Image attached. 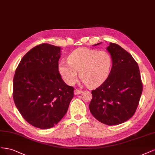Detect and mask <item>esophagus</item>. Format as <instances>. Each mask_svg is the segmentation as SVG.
Here are the masks:
<instances>
[{
    "label": "esophagus",
    "mask_w": 155,
    "mask_h": 155,
    "mask_svg": "<svg viewBox=\"0 0 155 155\" xmlns=\"http://www.w3.org/2000/svg\"><path fill=\"white\" fill-rule=\"evenodd\" d=\"M82 91L81 90H79V89H74V94H75V95H78V94H80L81 93H82Z\"/></svg>",
    "instance_id": "34e87169"
}]
</instances>
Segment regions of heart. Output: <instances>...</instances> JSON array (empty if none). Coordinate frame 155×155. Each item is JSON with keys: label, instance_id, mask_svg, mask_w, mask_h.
Returning <instances> with one entry per match:
<instances>
[{"label": "heart", "instance_id": "b5f03b06", "mask_svg": "<svg viewBox=\"0 0 155 155\" xmlns=\"http://www.w3.org/2000/svg\"><path fill=\"white\" fill-rule=\"evenodd\" d=\"M111 65L112 58L108 52L81 48L69 54L68 62H59L58 70L69 85L74 83L79 72L84 82L89 87H94L106 79Z\"/></svg>", "mask_w": 155, "mask_h": 155}]
</instances>
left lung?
I'll use <instances>...</instances> for the list:
<instances>
[{
  "mask_svg": "<svg viewBox=\"0 0 155 155\" xmlns=\"http://www.w3.org/2000/svg\"><path fill=\"white\" fill-rule=\"evenodd\" d=\"M107 50L112 58L111 71L104 82L91 91L89 107L98 121L113 126L134 115L143 86L138 65L131 54L114 43L109 44Z\"/></svg>",
  "mask_w": 155,
  "mask_h": 155,
  "instance_id": "8db88e82",
  "label": "left lung"
}]
</instances>
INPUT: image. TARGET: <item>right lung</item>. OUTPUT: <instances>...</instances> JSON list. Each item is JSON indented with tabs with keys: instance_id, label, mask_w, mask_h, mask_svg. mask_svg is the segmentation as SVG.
<instances>
[{
	"instance_id": "obj_1",
	"label": "right lung",
	"mask_w": 155,
	"mask_h": 155,
	"mask_svg": "<svg viewBox=\"0 0 155 155\" xmlns=\"http://www.w3.org/2000/svg\"><path fill=\"white\" fill-rule=\"evenodd\" d=\"M61 48L41 44L21 59L13 78V97L22 117L40 129L53 127L67 113L74 88L58 71Z\"/></svg>"
}]
</instances>
